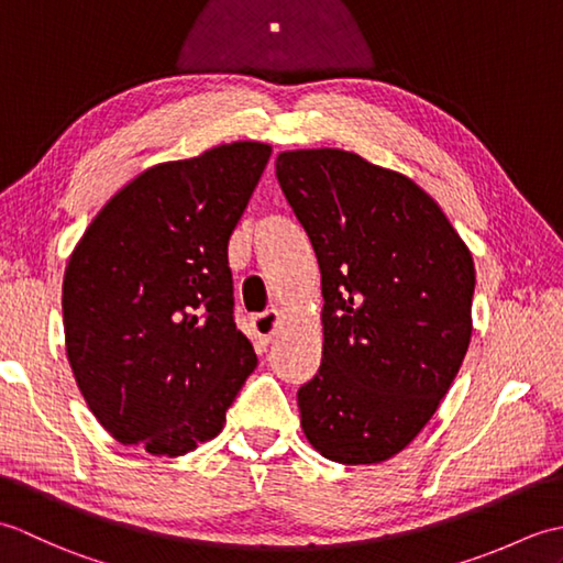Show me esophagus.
Segmentation results:
<instances>
[{
	"instance_id": "obj_1",
	"label": "esophagus",
	"mask_w": 563,
	"mask_h": 563,
	"mask_svg": "<svg viewBox=\"0 0 563 563\" xmlns=\"http://www.w3.org/2000/svg\"><path fill=\"white\" fill-rule=\"evenodd\" d=\"M251 329H254V336L261 345H268L273 336H278L283 329V314L278 309H268V312L263 314H254L251 317Z\"/></svg>"
}]
</instances>
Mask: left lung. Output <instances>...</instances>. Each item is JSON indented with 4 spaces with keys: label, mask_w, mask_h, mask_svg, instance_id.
<instances>
[{
    "label": "left lung",
    "mask_w": 563,
    "mask_h": 563,
    "mask_svg": "<svg viewBox=\"0 0 563 563\" xmlns=\"http://www.w3.org/2000/svg\"><path fill=\"white\" fill-rule=\"evenodd\" d=\"M321 268L324 357L297 391L321 457L379 464L421 433L472 341L474 258L413 178L336 147L275 159Z\"/></svg>",
    "instance_id": "1"
}]
</instances>
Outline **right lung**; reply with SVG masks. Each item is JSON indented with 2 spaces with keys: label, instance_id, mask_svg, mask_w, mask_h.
<instances>
[{
  "label": "right lung",
  "instance_id": "right-lung-1",
  "mask_svg": "<svg viewBox=\"0 0 563 563\" xmlns=\"http://www.w3.org/2000/svg\"><path fill=\"white\" fill-rule=\"evenodd\" d=\"M273 147L239 140L137 174L67 261L65 349L109 433L181 457L220 433L258 357L234 324L227 244Z\"/></svg>",
  "mask_w": 563,
  "mask_h": 563
}]
</instances>
